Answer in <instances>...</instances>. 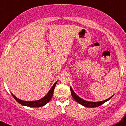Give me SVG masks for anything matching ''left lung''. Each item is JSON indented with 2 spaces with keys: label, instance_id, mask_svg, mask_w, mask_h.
Wrapping results in <instances>:
<instances>
[{
  "label": "left lung",
  "instance_id": "8db88e82",
  "mask_svg": "<svg viewBox=\"0 0 126 126\" xmlns=\"http://www.w3.org/2000/svg\"><path fill=\"white\" fill-rule=\"evenodd\" d=\"M70 90L71 92V94H72V97L74 98V100H75L76 102H78V103L80 104V105H83V106L85 107H88V108H96V107L99 106L100 105H102V104H103L104 103L108 101L109 100L112 98V96H111L110 97L106 99V100H105L103 101H100V102H88V101L85 100L83 99H82V98H80L79 96H78L77 94H75V92L73 91L72 88L70 86Z\"/></svg>",
  "mask_w": 126,
  "mask_h": 126
}]
</instances>
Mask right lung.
<instances>
[{
	"label": "right lung",
	"mask_w": 126,
	"mask_h": 126,
	"mask_svg": "<svg viewBox=\"0 0 126 126\" xmlns=\"http://www.w3.org/2000/svg\"><path fill=\"white\" fill-rule=\"evenodd\" d=\"M57 82H55V83L53 85V86L51 87V88L49 90L48 92L47 93V94H46V96H44L43 98L38 100L35 101H24L22 100L21 99H19L17 97H16V96L14 95V94L11 93L14 97V99H15L17 102H18L20 104L23 105V106H29V107H35V108H39V107H41L44 106L45 105H46L47 103H48V102L50 101V100L52 98V95H53V93L54 89H55V87L56 86V84H57Z\"/></svg>",
	"instance_id": "obj_1"
}]
</instances>
